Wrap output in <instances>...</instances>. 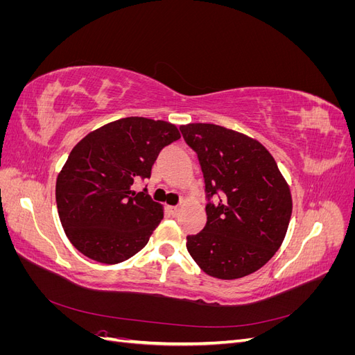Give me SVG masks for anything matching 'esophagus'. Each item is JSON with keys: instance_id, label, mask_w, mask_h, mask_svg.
<instances>
[{"instance_id": "34e87169", "label": "esophagus", "mask_w": 355, "mask_h": 355, "mask_svg": "<svg viewBox=\"0 0 355 355\" xmlns=\"http://www.w3.org/2000/svg\"><path fill=\"white\" fill-rule=\"evenodd\" d=\"M168 211H170V214L171 216H179V213H180V209L179 207H168Z\"/></svg>"}]
</instances>
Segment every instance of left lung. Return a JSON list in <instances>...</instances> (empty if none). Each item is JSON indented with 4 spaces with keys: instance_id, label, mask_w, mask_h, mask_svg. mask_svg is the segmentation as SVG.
<instances>
[{
    "instance_id": "left-lung-1",
    "label": "left lung",
    "mask_w": 355,
    "mask_h": 355,
    "mask_svg": "<svg viewBox=\"0 0 355 355\" xmlns=\"http://www.w3.org/2000/svg\"><path fill=\"white\" fill-rule=\"evenodd\" d=\"M185 142L198 155L207 222L188 235L192 259L210 277L235 280L262 268L286 237L292 194L268 149L231 128L194 123L180 125Z\"/></svg>"
}]
</instances>
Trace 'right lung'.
I'll use <instances>...</instances> for the list:
<instances>
[{"mask_svg": "<svg viewBox=\"0 0 355 355\" xmlns=\"http://www.w3.org/2000/svg\"><path fill=\"white\" fill-rule=\"evenodd\" d=\"M179 139L175 124L127 116L96 128L73 146L56 180V202L75 249L106 265L144 249L164 213L132 187L151 176L161 149Z\"/></svg>", "mask_w": 355, "mask_h": 355, "instance_id": "obj_1", "label": "right lung"}]
</instances>
